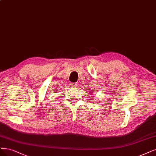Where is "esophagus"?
Returning a JSON list of instances; mask_svg holds the SVG:
<instances>
[{
  "instance_id": "esophagus-1",
  "label": "esophagus",
  "mask_w": 156,
  "mask_h": 156,
  "mask_svg": "<svg viewBox=\"0 0 156 156\" xmlns=\"http://www.w3.org/2000/svg\"><path fill=\"white\" fill-rule=\"evenodd\" d=\"M70 85H71V87H76L77 86V83H70Z\"/></svg>"
}]
</instances>
